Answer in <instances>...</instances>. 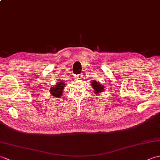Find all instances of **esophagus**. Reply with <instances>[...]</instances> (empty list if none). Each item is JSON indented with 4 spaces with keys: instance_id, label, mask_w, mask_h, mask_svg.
<instances>
[{
    "instance_id": "esophagus-1",
    "label": "esophagus",
    "mask_w": 160,
    "mask_h": 160,
    "mask_svg": "<svg viewBox=\"0 0 160 160\" xmlns=\"http://www.w3.org/2000/svg\"><path fill=\"white\" fill-rule=\"evenodd\" d=\"M76 78H78V79H82V78H83V76H82V74H78V75H77L76 76Z\"/></svg>"
}]
</instances>
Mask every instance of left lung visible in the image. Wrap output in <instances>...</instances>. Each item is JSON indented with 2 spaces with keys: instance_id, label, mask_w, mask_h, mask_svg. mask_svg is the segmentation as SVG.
Listing matches in <instances>:
<instances>
[{
  "instance_id": "left-lung-1",
  "label": "left lung",
  "mask_w": 160,
  "mask_h": 160,
  "mask_svg": "<svg viewBox=\"0 0 160 160\" xmlns=\"http://www.w3.org/2000/svg\"><path fill=\"white\" fill-rule=\"evenodd\" d=\"M91 87H92L93 89H94V92L95 93L98 94L101 92H102L104 90V85H102L100 83H99L98 82H96V81L93 80V82L92 81H91Z\"/></svg>"
}]
</instances>
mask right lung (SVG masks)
I'll use <instances>...</instances> for the list:
<instances>
[{"label": "right lung", "instance_id": "obj_1", "mask_svg": "<svg viewBox=\"0 0 160 160\" xmlns=\"http://www.w3.org/2000/svg\"><path fill=\"white\" fill-rule=\"evenodd\" d=\"M64 85H65V84H64V82H62V81H61L60 82H58L56 84H55V86L51 88L50 93L52 94V96H53V97L60 98L62 94Z\"/></svg>", "mask_w": 160, "mask_h": 160}]
</instances>
